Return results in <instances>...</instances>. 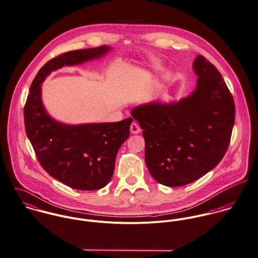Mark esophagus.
Returning a JSON list of instances; mask_svg holds the SVG:
<instances>
[{
    "instance_id": "obj_1",
    "label": "esophagus",
    "mask_w": 258,
    "mask_h": 258,
    "mask_svg": "<svg viewBox=\"0 0 258 258\" xmlns=\"http://www.w3.org/2000/svg\"><path fill=\"white\" fill-rule=\"evenodd\" d=\"M141 127H140V125L137 123V122H133L132 124H131V133L132 134H134V135H138V134H140L141 133Z\"/></svg>"
}]
</instances>
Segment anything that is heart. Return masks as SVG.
Instances as JSON below:
<instances>
[{
	"label": "heart",
	"instance_id": "obj_1",
	"mask_svg": "<svg viewBox=\"0 0 258 258\" xmlns=\"http://www.w3.org/2000/svg\"><path fill=\"white\" fill-rule=\"evenodd\" d=\"M148 65L151 67V68H157L159 65H160V61L156 58H151L149 61H148ZM166 78V77H164Z\"/></svg>",
	"mask_w": 258,
	"mask_h": 258
}]
</instances>
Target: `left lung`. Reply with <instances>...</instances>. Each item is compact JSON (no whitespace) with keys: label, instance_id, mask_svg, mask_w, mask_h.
Here are the masks:
<instances>
[{"label":"left lung","instance_id":"1","mask_svg":"<svg viewBox=\"0 0 258 258\" xmlns=\"http://www.w3.org/2000/svg\"><path fill=\"white\" fill-rule=\"evenodd\" d=\"M196 89L178 102H151L132 115L143 130L145 163L160 184H190L214 169L226 154L234 124L232 96L219 70L198 55Z\"/></svg>","mask_w":258,"mask_h":258}]
</instances>
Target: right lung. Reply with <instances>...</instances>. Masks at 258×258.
Returning <instances> with one entry per match:
<instances>
[{"mask_svg": "<svg viewBox=\"0 0 258 258\" xmlns=\"http://www.w3.org/2000/svg\"><path fill=\"white\" fill-rule=\"evenodd\" d=\"M111 49L103 45L53 58L40 68L29 88L24 109L29 142L42 168L73 189L99 190L111 181L117 151L130 137L133 117L116 122H60L46 112L40 85L52 71L103 57Z\"/></svg>", "mask_w": 258, "mask_h": 258, "instance_id": "right-lung-1", "label": "right lung"}]
</instances>
